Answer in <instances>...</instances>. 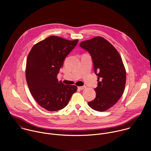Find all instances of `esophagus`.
<instances>
[{"label":"esophagus","instance_id":"1","mask_svg":"<svg viewBox=\"0 0 151 151\" xmlns=\"http://www.w3.org/2000/svg\"><path fill=\"white\" fill-rule=\"evenodd\" d=\"M78 88L79 89H80V90H83V89H86V86H78Z\"/></svg>","mask_w":151,"mask_h":151}]
</instances>
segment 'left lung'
<instances>
[{
  "label": "left lung",
  "instance_id": "left-lung-1",
  "mask_svg": "<svg viewBox=\"0 0 151 151\" xmlns=\"http://www.w3.org/2000/svg\"><path fill=\"white\" fill-rule=\"evenodd\" d=\"M80 45L91 54L98 76L96 97L88 105L96 111H106L116 104L124 91L126 71L122 59L116 49L103 37H96Z\"/></svg>",
  "mask_w": 151,
  "mask_h": 151
}]
</instances>
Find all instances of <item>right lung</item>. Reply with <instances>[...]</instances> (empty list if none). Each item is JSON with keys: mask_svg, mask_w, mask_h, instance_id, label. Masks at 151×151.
<instances>
[{"mask_svg": "<svg viewBox=\"0 0 151 151\" xmlns=\"http://www.w3.org/2000/svg\"><path fill=\"white\" fill-rule=\"evenodd\" d=\"M78 42L50 36L34 45L28 55L25 77L29 91L35 101L48 111L65 107L77 90L76 86L59 81L57 75Z\"/></svg>", "mask_w": 151, "mask_h": 151, "instance_id": "1", "label": "right lung"}]
</instances>
